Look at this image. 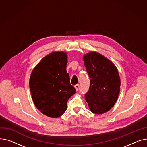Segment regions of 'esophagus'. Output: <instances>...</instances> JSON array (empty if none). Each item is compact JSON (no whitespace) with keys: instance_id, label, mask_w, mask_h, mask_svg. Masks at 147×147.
<instances>
[{"instance_id":"obj_1","label":"esophagus","mask_w":147,"mask_h":147,"mask_svg":"<svg viewBox=\"0 0 147 147\" xmlns=\"http://www.w3.org/2000/svg\"><path fill=\"white\" fill-rule=\"evenodd\" d=\"M75 89H76V91H78V90H79V87H80V85L79 84H76L75 86Z\"/></svg>"}]
</instances>
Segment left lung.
Masks as SVG:
<instances>
[{"label": "left lung", "instance_id": "left-lung-1", "mask_svg": "<svg viewBox=\"0 0 147 147\" xmlns=\"http://www.w3.org/2000/svg\"><path fill=\"white\" fill-rule=\"evenodd\" d=\"M83 59L90 79L85 100L93 113H105L114 106L118 98L120 85L118 71L113 63L98 53H88Z\"/></svg>", "mask_w": 147, "mask_h": 147}]
</instances>
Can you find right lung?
I'll use <instances>...</instances> for the list:
<instances>
[{
  "instance_id": "1",
  "label": "right lung",
  "mask_w": 147,
  "mask_h": 147,
  "mask_svg": "<svg viewBox=\"0 0 147 147\" xmlns=\"http://www.w3.org/2000/svg\"><path fill=\"white\" fill-rule=\"evenodd\" d=\"M67 62L66 53H51L42 59L31 74L29 84L34 105L50 117L62 116L69 98L76 92L66 70Z\"/></svg>"
}]
</instances>
